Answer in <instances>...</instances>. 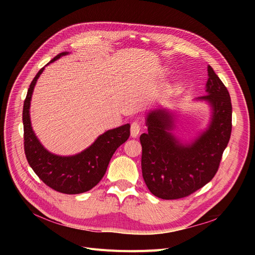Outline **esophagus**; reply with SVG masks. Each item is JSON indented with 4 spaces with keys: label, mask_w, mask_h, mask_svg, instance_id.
Returning a JSON list of instances; mask_svg holds the SVG:
<instances>
[{
    "label": "esophagus",
    "mask_w": 255,
    "mask_h": 255,
    "mask_svg": "<svg viewBox=\"0 0 255 255\" xmlns=\"http://www.w3.org/2000/svg\"><path fill=\"white\" fill-rule=\"evenodd\" d=\"M139 131H140V123L138 122V121H134V122H132V124H131V136L136 137L139 134Z\"/></svg>",
    "instance_id": "obj_1"
}]
</instances>
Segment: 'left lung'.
<instances>
[{"mask_svg": "<svg viewBox=\"0 0 255 255\" xmlns=\"http://www.w3.org/2000/svg\"><path fill=\"white\" fill-rule=\"evenodd\" d=\"M208 73V94L199 99L212 104V123L193 143L182 145L170 134L167 112L155 111L146 118L148 132L139 137L141 171L146 187L159 198L188 196L208 184L219 168L231 138L233 107L229 91L211 66Z\"/></svg>", "mask_w": 255, "mask_h": 255, "instance_id": "obj_1", "label": "left lung"}]
</instances>
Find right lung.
<instances>
[{"label": "right lung", "mask_w": 255, "mask_h": 255, "mask_svg": "<svg viewBox=\"0 0 255 255\" xmlns=\"http://www.w3.org/2000/svg\"><path fill=\"white\" fill-rule=\"evenodd\" d=\"M67 53H59L49 63ZM43 69L44 67L32 80L23 102V149L26 160L39 179L51 189L65 194L89 191L100 182L114 153L130 136V125L126 124L106 131L90 148L75 156L61 157L49 153L35 136L29 114L32 93Z\"/></svg>", "instance_id": "obj_1"}]
</instances>
